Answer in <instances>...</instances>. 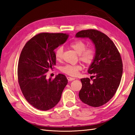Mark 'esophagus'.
<instances>
[{
    "label": "esophagus",
    "instance_id": "1",
    "mask_svg": "<svg viewBox=\"0 0 135 135\" xmlns=\"http://www.w3.org/2000/svg\"><path fill=\"white\" fill-rule=\"evenodd\" d=\"M67 79L69 81H74V80H75V78H72V77H70V76H68L67 77Z\"/></svg>",
    "mask_w": 135,
    "mask_h": 135
}]
</instances>
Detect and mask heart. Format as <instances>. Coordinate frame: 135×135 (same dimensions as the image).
<instances>
[{"instance_id":"1","label":"heart","mask_w":135,"mask_h":135,"mask_svg":"<svg viewBox=\"0 0 135 135\" xmlns=\"http://www.w3.org/2000/svg\"><path fill=\"white\" fill-rule=\"evenodd\" d=\"M70 47L79 54V60L85 64L90 65L93 62L96 56L95 51L92 48H86V44L84 41L76 40L70 44ZM62 55L63 47L59 46L56 49L54 52V56L57 61H60L62 59ZM81 69L82 67L79 64H67L61 67L60 71L69 75L75 76Z\"/></svg>"}]
</instances>
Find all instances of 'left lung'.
Listing matches in <instances>:
<instances>
[{
	"mask_svg": "<svg viewBox=\"0 0 135 135\" xmlns=\"http://www.w3.org/2000/svg\"><path fill=\"white\" fill-rule=\"evenodd\" d=\"M75 36L89 38L95 46L96 54L88 70L89 74H92V81L88 78L81 79L82 86L79 99L91 107H100L114 96L119 87L123 71L121 55L114 42L99 31L82 30Z\"/></svg>",
	"mask_w": 135,
	"mask_h": 135,
	"instance_id": "obj_1",
	"label": "left lung"
}]
</instances>
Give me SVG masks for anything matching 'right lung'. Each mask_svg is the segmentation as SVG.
Here are the masks:
<instances>
[{
	"instance_id": "right-lung-1",
	"label": "right lung",
	"mask_w": 135,
	"mask_h": 135,
	"mask_svg": "<svg viewBox=\"0 0 135 135\" xmlns=\"http://www.w3.org/2000/svg\"><path fill=\"white\" fill-rule=\"evenodd\" d=\"M62 33H41L27 42L20 54L18 80L27 101L40 110L46 111L56 105L68 83L61 74L55 78H46L49 70L56 65L54 49L67 41Z\"/></svg>"
}]
</instances>
